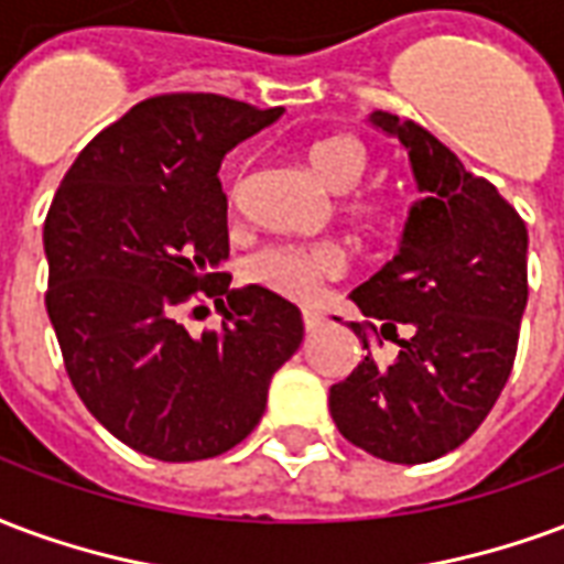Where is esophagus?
Returning <instances> with one entry per match:
<instances>
[{
  "instance_id": "1",
  "label": "esophagus",
  "mask_w": 564,
  "mask_h": 564,
  "mask_svg": "<svg viewBox=\"0 0 564 564\" xmlns=\"http://www.w3.org/2000/svg\"><path fill=\"white\" fill-rule=\"evenodd\" d=\"M322 324H324L322 312H315V310L303 312V327H306V333H315Z\"/></svg>"
}]
</instances>
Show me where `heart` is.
<instances>
[{
	"mask_svg": "<svg viewBox=\"0 0 564 564\" xmlns=\"http://www.w3.org/2000/svg\"><path fill=\"white\" fill-rule=\"evenodd\" d=\"M310 164L333 192H348L367 174L369 152L355 134H333L312 147ZM240 192L242 183L234 188V200L240 197ZM343 209L357 228H367V231L384 221V204L378 197H345ZM343 270L345 252L336 242H306V246L285 242V246H270L264 252L254 254L246 273L254 285L267 288L279 297L312 303L322 294L324 282L343 276Z\"/></svg>",
	"mask_w": 564,
	"mask_h": 564,
	"instance_id": "heart-1",
	"label": "heart"
}]
</instances>
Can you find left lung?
<instances>
[{"mask_svg": "<svg viewBox=\"0 0 564 564\" xmlns=\"http://www.w3.org/2000/svg\"><path fill=\"white\" fill-rule=\"evenodd\" d=\"M372 122L405 143L423 197L393 261L351 291L367 318L351 330L367 357L330 388V414L360 451L417 466L463 445L511 376L529 300V234L499 188L468 174L414 119L376 110ZM384 338L401 345L393 365L371 355Z\"/></svg>", "mask_w": 564, "mask_h": 564, "instance_id": "obj_1", "label": "left lung"}]
</instances>
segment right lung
<instances>
[{
    "label": "right lung",
    "instance_id": "add662e5",
    "mask_svg": "<svg viewBox=\"0 0 564 564\" xmlns=\"http://www.w3.org/2000/svg\"><path fill=\"white\" fill-rule=\"evenodd\" d=\"M282 117L213 93L138 101L86 143L44 219V306L77 397L122 445L209 459L252 433L303 343L294 303L231 291L221 159ZM223 310L188 334L183 314Z\"/></svg>",
    "mask_w": 564,
    "mask_h": 564
}]
</instances>
